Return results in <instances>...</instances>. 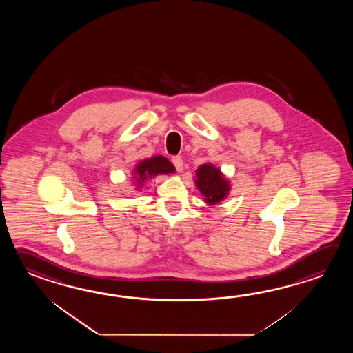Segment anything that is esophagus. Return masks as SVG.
Returning <instances> with one entry per match:
<instances>
[{
  "label": "esophagus",
  "mask_w": 353,
  "mask_h": 353,
  "mask_svg": "<svg viewBox=\"0 0 353 353\" xmlns=\"http://www.w3.org/2000/svg\"><path fill=\"white\" fill-rule=\"evenodd\" d=\"M172 163L175 166L176 172H181L183 170V159L180 158V157H173L172 158Z\"/></svg>",
  "instance_id": "obj_1"
}]
</instances>
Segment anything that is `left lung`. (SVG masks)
I'll use <instances>...</instances> for the list:
<instances>
[{"label":"left lung","instance_id":"obj_1","mask_svg":"<svg viewBox=\"0 0 353 353\" xmlns=\"http://www.w3.org/2000/svg\"><path fill=\"white\" fill-rule=\"evenodd\" d=\"M195 184L205 196V202L210 204H216L222 201L230 190L228 181L222 176L217 168L210 164L198 168Z\"/></svg>","mask_w":353,"mask_h":353}]
</instances>
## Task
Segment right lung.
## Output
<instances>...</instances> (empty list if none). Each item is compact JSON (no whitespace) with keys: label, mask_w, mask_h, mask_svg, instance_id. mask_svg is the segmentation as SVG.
<instances>
[{"label":"right lung","mask_w":353,"mask_h":353,"mask_svg":"<svg viewBox=\"0 0 353 353\" xmlns=\"http://www.w3.org/2000/svg\"><path fill=\"white\" fill-rule=\"evenodd\" d=\"M175 168L173 164L164 158V157H154V158L143 160L141 164L136 168V175L137 180L143 183V180L155 176L158 174L174 173Z\"/></svg>","instance_id":"obj_1"}]
</instances>
